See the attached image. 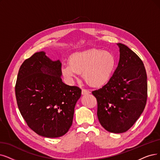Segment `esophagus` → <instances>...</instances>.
I'll list each match as a JSON object with an SVG mask.
<instances>
[{"mask_svg": "<svg viewBox=\"0 0 160 160\" xmlns=\"http://www.w3.org/2000/svg\"><path fill=\"white\" fill-rule=\"evenodd\" d=\"M90 93H91V92L89 91L88 90H87V89H82V95L90 94Z\"/></svg>", "mask_w": 160, "mask_h": 160, "instance_id": "1", "label": "esophagus"}]
</instances>
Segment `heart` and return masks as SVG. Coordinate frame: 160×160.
I'll return each mask as SVG.
<instances>
[{"label": "heart", "instance_id": "b5f03b06", "mask_svg": "<svg viewBox=\"0 0 160 160\" xmlns=\"http://www.w3.org/2000/svg\"><path fill=\"white\" fill-rule=\"evenodd\" d=\"M117 60L114 54L104 50L93 48L71 56L69 63L63 64L61 71L69 81L83 73L87 83L92 87L105 85L112 78L116 68Z\"/></svg>", "mask_w": 160, "mask_h": 160}]
</instances>
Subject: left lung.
I'll return each instance as SVG.
<instances>
[{"label": "left lung", "instance_id": "1", "mask_svg": "<svg viewBox=\"0 0 160 160\" xmlns=\"http://www.w3.org/2000/svg\"><path fill=\"white\" fill-rule=\"evenodd\" d=\"M118 66L110 81L92 92L97 100V116L104 128L113 133L128 131L145 108L148 84L144 63L128 47L118 43Z\"/></svg>", "mask_w": 160, "mask_h": 160}]
</instances>
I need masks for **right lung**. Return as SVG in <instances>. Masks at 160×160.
I'll use <instances>...</instances> for the list:
<instances>
[{
	"label": "right lung",
	"mask_w": 160,
	"mask_h": 160,
	"mask_svg": "<svg viewBox=\"0 0 160 160\" xmlns=\"http://www.w3.org/2000/svg\"><path fill=\"white\" fill-rule=\"evenodd\" d=\"M61 66L44 52H36L22 63L17 77L19 110L29 128L44 137H60L69 131L81 94L79 87L62 82Z\"/></svg>",
	"instance_id": "1"
}]
</instances>
